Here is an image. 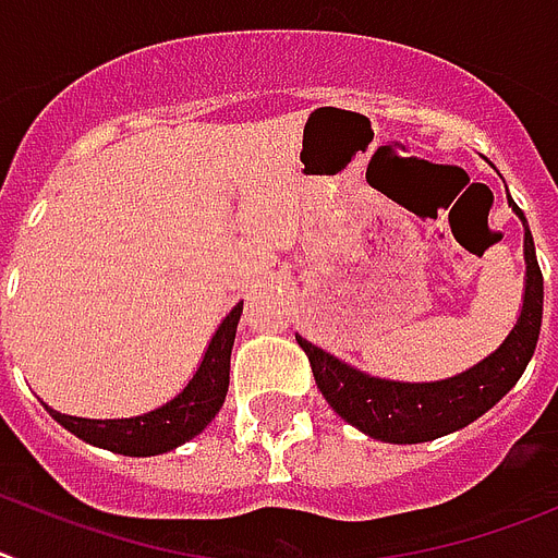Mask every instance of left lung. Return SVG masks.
<instances>
[{
    "mask_svg": "<svg viewBox=\"0 0 558 558\" xmlns=\"http://www.w3.org/2000/svg\"><path fill=\"white\" fill-rule=\"evenodd\" d=\"M513 210L524 225L527 274H524L522 313L508 339L478 365L441 381H390L344 365L296 336L299 348L311 359L313 379L319 385L322 396L348 425L359 427L371 439L390 441V445H418L471 425L473 418L490 411L517 385L536 351L545 284H542L527 219L519 205H513Z\"/></svg>",
    "mask_w": 558,
    "mask_h": 558,
    "instance_id": "8db88e82",
    "label": "left lung"
}]
</instances>
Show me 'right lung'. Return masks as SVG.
Here are the masks:
<instances>
[{"label":"right lung","mask_w":558,"mask_h":558,"mask_svg":"<svg viewBox=\"0 0 558 558\" xmlns=\"http://www.w3.org/2000/svg\"><path fill=\"white\" fill-rule=\"evenodd\" d=\"M239 316H242V302L216 328L214 339L202 356V365L196 367L182 393H177L156 411L131 418H82L53 411L48 404L45 408L64 430H71L73 436H80L82 441L96 445V448L122 456L168 453V450L191 441L193 436H199L222 408L225 396H228L230 351H233V339H236Z\"/></svg>","instance_id":"right-lung-1"}]
</instances>
